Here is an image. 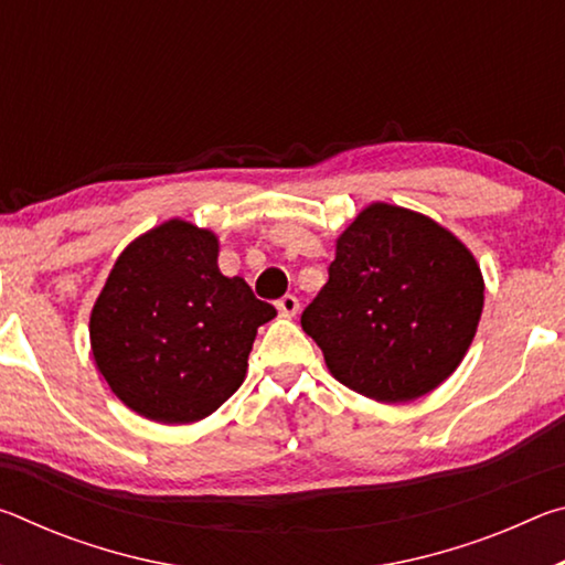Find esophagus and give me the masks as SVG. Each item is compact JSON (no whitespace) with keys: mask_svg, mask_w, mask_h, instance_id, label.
<instances>
[{"mask_svg":"<svg viewBox=\"0 0 565 565\" xmlns=\"http://www.w3.org/2000/svg\"><path fill=\"white\" fill-rule=\"evenodd\" d=\"M276 309H279L281 317L291 319V317H296V313H299V299H296V296H291V294H286V296H281L279 301H276Z\"/></svg>","mask_w":565,"mask_h":565,"instance_id":"1","label":"esophagus"}]
</instances>
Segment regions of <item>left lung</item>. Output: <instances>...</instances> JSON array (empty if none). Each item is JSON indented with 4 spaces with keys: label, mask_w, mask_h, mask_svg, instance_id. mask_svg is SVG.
Listing matches in <instances>:
<instances>
[{
    "label": "left lung",
    "mask_w": 565,
    "mask_h": 565,
    "mask_svg": "<svg viewBox=\"0 0 565 565\" xmlns=\"http://www.w3.org/2000/svg\"><path fill=\"white\" fill-rule=\"evenodd\" d=\"M481 311L473 254L434 218L376 202L337 238L329 281L301 329L343 386L404 404L454 374Z\"/></svg>",
    "instance_id": "1"
}]
</instances>
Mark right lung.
<instances>
[{
	"label": "right lung",
	"instance_id": "add662e5",
	"mask_svg": "<svg viewBox=\"0 0 565 565\" xmlns=\"http://www.w3.org/2000/svg\"><path fill=\"white\" fill-rule=\"evenodd\" d=\"M216 259L214 232L169 218L124 248L92 309L97 369L157 424L214 414L242 386L256 329L276 317Z\"/></svg>",
	"mask_w": 565,
	"mask_h": 565
}]
</instances>
